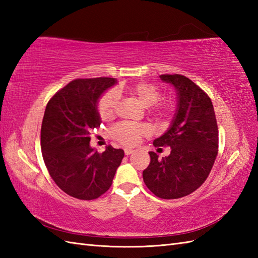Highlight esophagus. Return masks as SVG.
I'll use <instances>...</instances> for the list:
<instances>
[{
  "label": "esophagus",
  "mask_w": 258,
  "mask_h": 258,
  "mask_svg": "<svg viewBox=\"0 0 258 258\" xmlns=\"http://www.w3.org/2000/svg\"><path fill=\"white\" fill-rule=\"evenodd\" d=\"M124 153H125V155H131V154H132V153H134V150H132V149H125Z\"/></svg>",
  "instance_id": "1"
}]
</instances>
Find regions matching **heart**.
Listing matches in <instances>:
<instances>
[{"label": "heart", "instance_id": "1", "mask_svg": "<svg viewBox=\"0 0 258 258\" xmlns=\"http://www.w3.org/2000/svg\"><path fill=\"white\" fill-rule=\"evenodd\" d=\"M131 95H133L142 105L151 107V115L157 123L165 124L173 117L175 106L172 102L160 101L162 98V91L155 84L140 82L127 89ZM125 91V87L118 86L115 91L111 90L104 93L97 103V112L103 120L113 118L115 109L117 105V94ZM149 134V128L143 124H126L122 123L115 126L112 130L113 139L119 142L120 144L133 146L139 143L142 136Z\"/></svg>", "mask_w": 258, "mask_h": 258}]
</instances>
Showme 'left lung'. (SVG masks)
Here are the masks:
<instances>
[{
    "instance_id": "1",
    "label": "left lung",
    "mask_w": 258,
    "mask_h": 258,
    "mask_svg": "<svg viewBox=\"0 0 258 258\" xmlns=\"http://www.w3.org/2000/svg\"><path fill=\"white\" fill-rule=\"evenodd\" d=\"M177 92V108L171 127L154 141L169 146L171 154L158 158L150 152V165L143 179L153 194L164 200L193 193L210 175L218 153V128L210 96L193 81L180 74H163Z\"/></svg>"
}]
</instances>
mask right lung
Returning a JSON list of instances; mask_svg holds the SVG:
<instances>
[{
	"mask_svg": "<svg viewBox=\"0 0 258 258\" xmlns=\"http://www.w3.org/2000/svg\"><path fill=\"white\" fill-rule=\"evenodd\" d=\"M116 83L112 78L78 79L48 101L41 127V150L54 182L68 195L91 201L111 187L124 151L111 145L103 153L90 146L100 127L97 101Z\"/></svg>",
	"mask_w": 258,
	"mask_h": 258,
	"instance_id": "add662e5",
	"label": "right lung"
}]
</instances>
